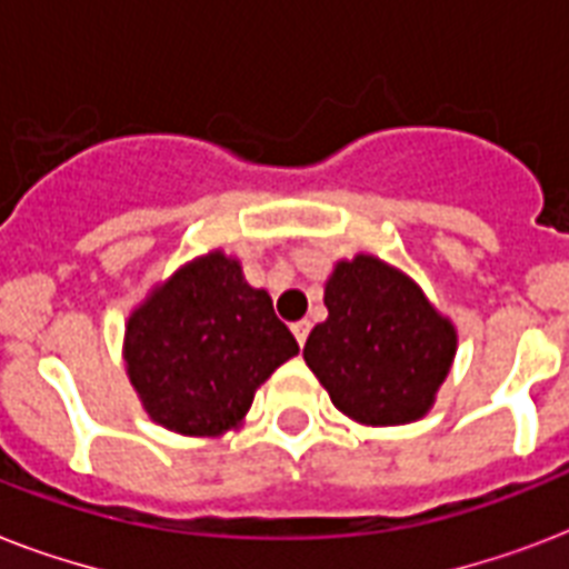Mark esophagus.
Returning a JSON list of instances; mask_svg holds the SVG:
<instances>
[{"label": "esophagus", "mask_w": 569, "mask_h": 569, "mask_svg": "<svg viewBox=\"0 0 569 569\" xmlns=\"http://www.w3.org/2000/svg\"><path fill=\"white\" fill-rule=\"evenodd\" d=\"M292 333H295V339H298V346H303V342H307V337H310V321L307 319L295 321Z\"/></svg>", "instance_id": "obj_1"}]
</instances>
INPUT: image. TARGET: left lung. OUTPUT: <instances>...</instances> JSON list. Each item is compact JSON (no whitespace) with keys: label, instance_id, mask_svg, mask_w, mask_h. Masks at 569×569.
I'll return each mask as SVG.
<instances>
[{"label":"left lung","instance_id":"1","mask_svg":"<svg viewBox=\"0 0 569 569\" xmlns=\"http://www.w3.org/2000/svg\"><path fill=\"white\" fill-rule=\"evenodd\" d=\"M328 321L303 360L330 401L363 425H405L428 413L455 357V328L422 289L387 262H339L325 286Z\"/></svg>","mask_w":569,"mask_h":569}]
</instances>
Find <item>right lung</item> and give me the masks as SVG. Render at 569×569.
<instances>
[{
  "label": "right lung",
  "instance_id": "add662e5",
  "mask_svg": "<svg viewBox=\"0 0 569 569\" xmlns=\"http://www.w3.org/2000/svg\"><path fill=\"white\" fill-rule=\"evenodd\" d=\"M295 355L268 292L221 250L180 268L127 325V372L147 413L191 437L239 425L253 389Z\"/></svg>",
  "mask_w": 569,
  "mask_h": 569
}]
</instances>
